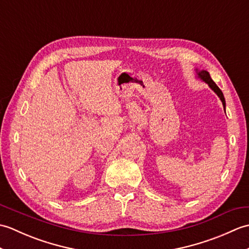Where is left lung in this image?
Instances as JSON below:
<instances>
[{
  "instance_id": "8db88e82",
  "label": "left lung",
  "mask_w": 249,
  "mask_h": 249,
  "mask_svg": "<svg viewBox=\"0 0 249 249\" xmlns=\"http://www.w3.org/2000/svg\"><path fill=\"white\" fill-rule=\"evenodd\" d=\"M197 75H198V78H200L201 80L204 81L205 83L209 84V87L213 89V91L217 94V96L220 98L221 103H223V106H224V109L226 108V102H225V97H224V94L223 92L220 91V89L217 87V84H216L213 80L212 78H211L210 73L206 71H198L197 70Z\"/></svg>"
}]
</instances>
